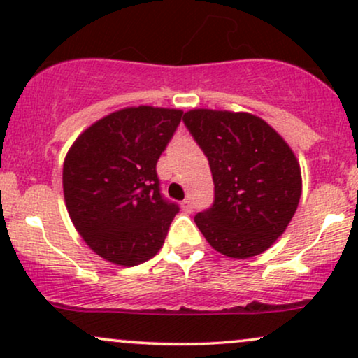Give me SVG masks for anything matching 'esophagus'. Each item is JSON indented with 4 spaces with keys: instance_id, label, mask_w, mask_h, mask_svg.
<instances>
[{
    "instance_id": "obj_1",
    "label": "esophagus",
    "mask_w": 358,
    "mask_h": 358,
    "mask_svg": "<svg viewBox=\"0 0 358 358\" xmlns=\"http://www.w3.org/2000/svg\"><path fill=\"white\" fill-rule=\"evenodd\" d=\"M180 207H182L184 213H192V201L191 199H184L182 204H180Z\"/></svg>"
}]
</instances>
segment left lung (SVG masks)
<instances>
[{
    "mask_svg": "<svg viewBox=\"0 0 358 358\" xmlns=\"http://www.w3.org/2000/svg\"><path fill=\"white\" fill-rule=\"evenodd\" d=\"M184 124L209 159L214 204L194 217L213 249L262 254L284 234L302 194L301 164L284 138L250 113L191 109Z\"/></svg>",
    "mask_w": 358,
    "mask_h": 358,
    "instance_id": "left-lung-1",
    "label": "left lung"
}]
</instances>
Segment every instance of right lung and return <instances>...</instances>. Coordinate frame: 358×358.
I'll return each mask as SVG.
<instances>
[{
	"instance_id": "add662e5",
	"label": "right lung",
	"mask_w": 358,
	"mask_h": 358,
	"mask_svg": "<svg viewBox=\"0 0 358 358\" xmlns=\"http://www.w3.org/2000/svg\"><path fill=\"white\" fill-rule=\"evenodd\" d=\"M180 109L131 106L78 136L63 166L66 209L90 249L122 267L159 252L179 207L162 199L157 159Z\"/></svg>"
}]
</instances>
